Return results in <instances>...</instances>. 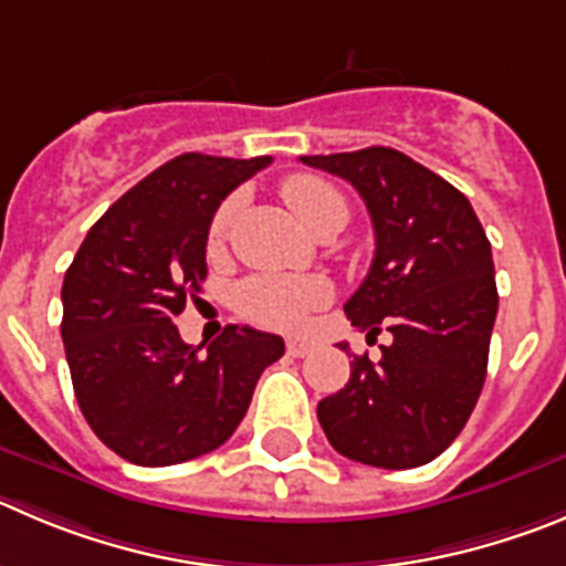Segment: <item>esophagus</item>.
Wrapping results in <instances>:
<instances>
[{
	"label": "esophagus",
	"mask_w": 566,
	"mask_h": 566,
	"mask_svg": "<svg viewBox=\"0 0 566 566\" xmlns=\"http://www.w3.org/2000/svg\"><path fill=\"white\" fill-rule=\"evenodd\" d=\"M313 352V343L307 340V337H301V335H293L287 337V355L290 357H304Z\"/></svg>",
	"instance_id": "esophagus-1"
}]
</instances>
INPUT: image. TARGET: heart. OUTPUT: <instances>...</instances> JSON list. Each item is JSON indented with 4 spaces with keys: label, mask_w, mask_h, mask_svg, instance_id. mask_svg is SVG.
Returning a JSON list of instances; mask_svg holds the SVG:
<instances>
[{
    "label": "heart",
    "mask_w": 566,
    "mask_h": 566,
    "mask_svg": "<svg viewBox=\"0 0 566 566\" xmlns=\"http://www.w3.org/2000/svg\"><path fill=\"white\" fill-rule=\"evenodd\" d=\"M284 200L293 209L295 218L307 226L310 231H318L324 226L337 223L343 229L348 220V203L337 187L318 176H293L282 187ZM234 203H223L211 220V237H220L231 220ZM332 298V287L321 276H256L248 279L240 287V304L245 315L268 326H282L293 329L307 318L313 310L324 307Z\"/></svg>",
    "instance_id": "1"
}]
</instances>
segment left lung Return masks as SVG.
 <instances>
[{
  "instance_id": "left-lung-1",
  "label": "left lung",
  "mask_w": 566,
  "mask_h": 566,
  "mask_svg": "<svg viewBox=\"0 0 566 566\" xmlns=\"http://www.w3.org/2000/svg\"><path fill=\"white\" fill-rule=\"evenodd\" d=\"M301 161L346 178L374 223L371 271L346 301L352 326L394 343L355 357L352 377L318 402L340 455L413 469L441 455L472 416L497 318L491 242L467 195L394 147ZM346 352L348 343H337Z\"/></svg>"
}]
</instances>
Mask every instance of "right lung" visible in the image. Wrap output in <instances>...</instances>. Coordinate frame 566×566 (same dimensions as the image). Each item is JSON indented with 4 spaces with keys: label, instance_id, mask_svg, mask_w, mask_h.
<instances>
[{
    "label": "right lung",
    "instance_id": "right-lung-1",
    "mask_svg": "<svg viewBox=\"0 0 566 566\" xmlns=\"http://www.w3.org/2000/svg\"><path fill=\"white\" fill-rule=\"evenodd\" d=\"M271 156L184 153L142 178L92 226L63 279L61 337L94 436L136 467L218 450L284 355L271 332L229 324L189 346L172 321L206 279L209 226L226 195Z\"/></svg>",
    "mask_w": 566,
    "mask_h": 566
}]
</instances>
